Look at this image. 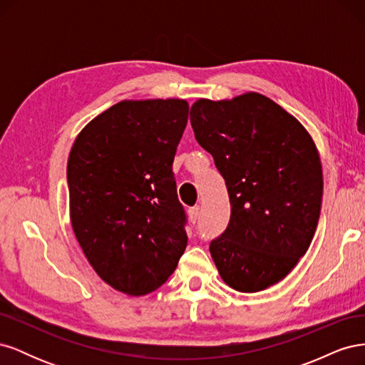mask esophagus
Here are the masks:
<instances>
[{
  "label": "esophagus",
  "instance_id": "obj_1",
  "mask_svg": "<svg viewBox=\"0 0 365 365\" xmlns=\"http://www.w3.org/2000/svg\"><path fill=\"white\" fill-rule=\"evenodd\" d=\"M189 216H190V220L193 224H196L197 222V219H200V216H201V207L200 205H195V207H192L190 210H189Z\"/></svg>",
  "mask_w": 365,
  "mask_h": 365
}]
</instances>
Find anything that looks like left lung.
Masks as SVG:
<instances>
[{
    "label": "left lung",
    "mask_w": 365,
    "mask_h": 365,
    "mask_svg": "<svg viewBox=\"0 0 365 365\" xmlns=\"http://www.w3.org/2000/svg\"><path fill=\"white\" fill-rule=\"evenodd\" d=\"M190 123L225 180L231 213L210 242L224 282L257 292L291 272L311 245L322 212V163L311 135L257 93L197 101Z\"/></svg>",
    "instance_id": "8db88e82"
}]
</instances>
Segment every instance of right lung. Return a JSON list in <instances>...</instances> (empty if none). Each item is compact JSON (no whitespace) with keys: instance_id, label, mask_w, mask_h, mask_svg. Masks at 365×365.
I'll use <instances>...</instances> for the list:
<instances>
[{"instance_id":"1","label":"right lung","mask_w":365,"mask_h":365,"mask_svg":"<svg viewBox=\"0 0 365 365\" xmlns=\"http://www.w3.org/2000/svg\"><path fill=\"white\" fill-rule=\"evenodd\" d=\"M189 105L125 101L76 138L67 165L70 216L88 262L114 289L155 291L187 247V215L172 170Z\"/></svg>"}]
</instances>
